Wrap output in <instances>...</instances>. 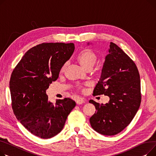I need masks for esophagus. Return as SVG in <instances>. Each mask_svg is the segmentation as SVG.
I'll list each match as a JSON object with an SVG mask.
<instances>
[{"mask_svg": "<svg viewBox=\"0 0 156 156\" xmlns=\"http://www.w3.org/2000/svg\"><path fill=\"white\" fill-rule=\"evenodd\" d=\"M76 103L77 105H81L82 103H85V100L82 98H77V99L76 101Z\"/></svg>", "mask_w": 156, "mask_h": 156, "instance_id": "esophagus-1", "label": "esophagus"}]
</instances>
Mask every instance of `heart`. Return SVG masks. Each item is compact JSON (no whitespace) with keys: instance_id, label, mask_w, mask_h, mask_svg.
I'll list each match as a JSON object with an SVG mask.
<instances>
[{"instance_id":"obj_1","label":"heart","mask_w":156,"mask_h":156,"mask_svg":"<svg viewBox=\"0 0 156 156\" xmlns=\"http://www.w3.org/2000/svg\"><path fill=\"white\" fill-rule=\"evenodd\" d=\"M77 59L82 64V66H83L85 68L87 69L90 67H93L94 64L97 60V55L92 50L85 49L81 51L77 55ZM67 63L63 64L61 69L62 71L65 69Z\"/></svg>"}]
</instances>
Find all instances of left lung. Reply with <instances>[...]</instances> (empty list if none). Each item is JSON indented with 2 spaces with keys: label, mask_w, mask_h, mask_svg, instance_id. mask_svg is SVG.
<instances>
[{
  "label": "left lung",
  "mask_w": 156,
  "mask_h": 156,
  "mask_svg": "<svg viewBox=\"0 0 156 156\" xmlns=\"http://www.w3.org/2000/svg\"><path fill=\"white\" fill-rule=\"evenodd\" d=\"M140 74L134 62L111 42L105 58L101 76L93 96L109 97L105 105L90 99L96 111L89 119L93 129L104 135H115L129 125L141 103Z\"/></svg>",
  "instance_id": "left-lung-1"
}]
</instances>
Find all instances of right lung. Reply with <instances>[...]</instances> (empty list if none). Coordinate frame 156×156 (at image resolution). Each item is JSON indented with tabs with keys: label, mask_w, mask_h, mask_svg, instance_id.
<instances>
[{
	"label": "right lung",
	"mask_w": 156,
	"mask_h": 156,
	"mask_svg": "<svg viewBox=\"0 0 156 156\" xmlns=\"http://www.w3.org/2000/svg\"><path fill=\"white\" fill-rule=\"evenodd\" d=\"M74 44L43 43L30 48L14 69L9 82L13 112L32 134L47 139L61 132L76 106L70 98L48 101L46 90L58 77Z\"/></svg>",
	"instance_id": "obj_1"
}]
</instances>
